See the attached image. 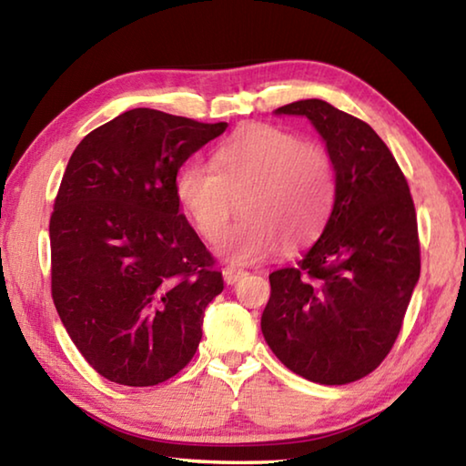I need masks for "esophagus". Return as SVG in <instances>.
I'll return each mask as SVG.
<instances>
[{"instance_id": "esophagus-1", "label": "esophagus", "mask_w": 466, "mask_h": 466, "mask_svg": "<svg viewBox=\"0 0 466 466\" xmlns=\"http://www.w3.org/2000/svg\"><path fill=\"white\" fill-rule=\"evenodd\" d=\"M222 273H224V279H226L228 286H234L236 281L242 279L244 275H247V269H242V267H234V265H230V267H226V269H224Z\"/></svg>"}]
</instances>
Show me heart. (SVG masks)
I'll return each mask as SVG.
<instances>
[{"label": "heart", "instance_id": "heart-1", "mask_svg": "<svg viewBox=\"0 0 466 466\" xmlns=\"http://www.w3.org/2000/svg\"><path fill=\"white\" fill-rule=\"evenodd\" d=\"M211 167L188 162L177 177V199L205 240H218L241 197L243 218L218 242L234 263H257L286 242H312L337 199L329 154L296 133L250 123L216 147Z\"/></svg>", "mask_w": 466, "mask_h": 466}]
</instances>
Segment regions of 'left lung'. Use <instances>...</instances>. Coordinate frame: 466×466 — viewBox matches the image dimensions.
<instances>
[{
	"label": "left lung",
	"mask_w": 466,
	"mask_h": 466,
	"mask_svg": "<svg viewBox=\"0 0 466 466\" xmlns=\"http://www.w3.org/2000/svg\"><path fill=\"white\" fill-rule=\"evenodd\" d=\"M275 113L309 116L327 141L337 199L320 238L269 275L265 341L306 380L356 382L390 353L420 279L413 197L390 149L358 116L319 98Z\"/></svg>",
	"instance_id": "8db88e82"
}]
</instances>
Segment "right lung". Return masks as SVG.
<instances>
[{
	"mask_svg": "<svg viewBox=\"0 0 466 466\" xmlns=\"http://www.w3.org/2000/svg\"><path fill=\"white\" fill-rule=\"evenodd\" d=\"M226 127L133 108L69 157L49 222L51 296L77 351L110 382L156 386L199 347L224 279L175 185L187 157Z\"/></svg>",
	"mask_w": 466,
	"mask_h": 466,
	"instance_id": "1",
	"label": "right lung"
}]
</instances>
